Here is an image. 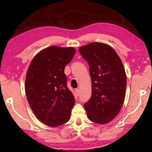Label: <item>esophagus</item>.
<instances>
[{
	"instance_id": "obj_1",
	"label": "esophagus",
	"mask_w": 152,
	"mask_h": 152,
	"mask_svg": "<svg viewBox=\"0 0 152 152\" xmlns=\"http://www.w3.org/2000/svg\"><path fill=\"white\" fill-rule=\"evenodd\" d=\"M75 92H76V94L77 95V96H78L79 94H80L79 89H76V90H75Z\"/></svg>"
}]
</instances>
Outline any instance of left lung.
<instances>
[{
	"mask_svg": "<svg viewBox=\"0 0 152 152\" xmlns=\"http://www.w3.org/2000/svg\"><path fill=\"white\" fill-rule=\"evenodd\" d=\"M88 64L92 94L84 103L87 116L92 122L105 124L119 113L124 102L127 77L123 63L110 46L94 42L79 48Z\"/></svg>",
	"mask_w": 152,
	"mask_h": 152,
	"instance_id": "left-lung-1",
	"label": "left lung"
}]
</instances>
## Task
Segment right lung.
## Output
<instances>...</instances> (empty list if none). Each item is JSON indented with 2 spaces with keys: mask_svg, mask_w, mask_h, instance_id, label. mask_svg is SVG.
<instances>
[{
  "mask_svg": "<svg viewBox=\"0 0 152 152\" xmlns=\"http://www.w3.org/2000/svg\"><path fill=\"white\" fill-rule=\"evenodd\" d=\"M73 48L51 46L33 58L25 80V93L38 119L50 127L68 122L74 96L67 86L65 66L72 60Z\"/></svg>",
  "mask_w": 152,
  "mask_h": 152,
  "instance_id": "add662e5",
  "label": "right lung"
}]
</instances>
